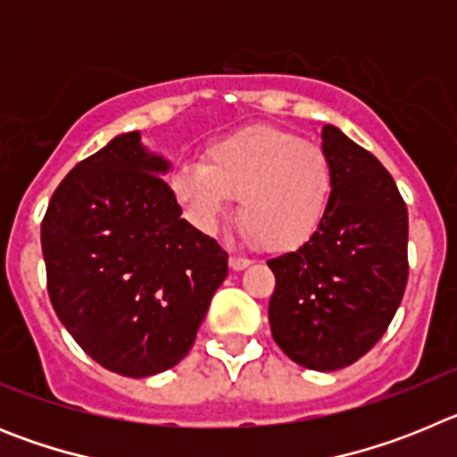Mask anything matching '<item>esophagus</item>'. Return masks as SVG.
<instances>
[{"label": "esophagus", "instance_id": "esophagus-1", "mask_svg": "<svg viewBox=\"0 0 457 457\" xmlns=\"http://www.w3.org/2000/svg\"><path fill=\"white\" fill-rule=\"evenodd\" d=\"M249 265H252V261H249V258H240V256L228 258V268H231L233 272H242V270H247Z\"/></svg>", "mask_w": 457, "mask_h": 457}]
</instances>
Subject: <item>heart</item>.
Wrapping results in <instances>:
<instances>
[{"mask_svg":"<svg viewBox=\"0 0 457 457\" xmlns=\"http://www.w3.org/2000/svg\"><path fill=\"white\" fill-rule=\"evenodd\" d=\"M334 162L313 141L277 125H249L210 141L199 162L169 176V189L199 231L215 233L237 201L249 242L288 253L309 245L334 196Z\"/></svg>","mask_w":457,"mask_h":457,"instance_id":"1","label":"heart"}]
</instances>
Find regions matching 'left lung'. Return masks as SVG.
Instances as JSON below:
<instances>
[{"mask_svg":"<svg viewBox=\"0 0 457 457\" xmlns=\"http://www.w3.org/2000/svg\"><path fill=\"white\" fill-rule=\"evenodd\" d=\"M334 162L325 224L297 252L268 261L277 278L270 327L295 364L338 370L386 332L407 284V208L379 160L322 125Z\"/></svg>","mask_w":457,"mask_h":457,"instance_id":"left-lung-1","label":"left lung"}]
</instances>
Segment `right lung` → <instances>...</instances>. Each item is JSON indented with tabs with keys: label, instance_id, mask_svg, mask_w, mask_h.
<instances>
[{
	"label": "right lung",
	"instance_id": "add662e5",
	"mask_svg": "<svg viewBox=\"0 0 457 457\" xmlns=\"http://www.w3.org/2000/svg\"><path fill=\"white\" fill-rule=\"evenodd\" d=\"M169 169L139 130L116 135L62 180L40 224L56 316L125 378L179 364L228 274L224 249L180 217Z\"/></svg>",
	"mask_w": 457,
	"mask_h": 457
}]
</instances>
